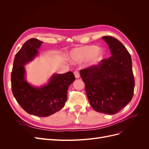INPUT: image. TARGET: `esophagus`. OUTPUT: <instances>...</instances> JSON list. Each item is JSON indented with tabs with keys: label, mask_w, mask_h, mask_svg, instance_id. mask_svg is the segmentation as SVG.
I'll return each mask as SVG.
<instances>
[{
	"label": "esophagus",
	"mask_w": 149,
	"mask_h": 149,
	"mask_svg": "<svg viewBox=\"0 0 149 149\" xmlns=\"http://www.w3.org/2000/svg\"><path fill=\"white\" fill-rule=\"evenodd\" d=\"M74 76L76 78H79V73L78 71H75L74 72Z\"/></svg>",
	"instance_id": "esophagus-1"
}]
</instances>
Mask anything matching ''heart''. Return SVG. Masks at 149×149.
<instances>
[{"label": "heart", "mask_w": 149, "mask_h": 149, "mask_svg": "<svg viewBox=\"0 0 149 149\" xmlns=\"http://www.w3.org/2000/svg\"><path fill=\"white\" fill-rule=\"evenodd\" d=\"M104 54V52L102 48H98L94 45H89L73 49L70 52V57L74 63L83 62L89 58L94 63L101 59Z\"/></svg>", "instance_id": "b5f03b06"}]
</instances>
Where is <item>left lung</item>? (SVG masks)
<instances>
[{"label": "left lung", "instance_id": "8db88e82", "mask_svg": "<svg viewBox=\"0 0 149 149\" xmlns=\"http://www.w3.org/2000/svg\"><path fill=\"white\" fill-rule=\"evenodd\" d=\"M109 46L111 56L97 65L80 70L89 104L94 111L115 114L131 101L135 81L131 56L119 40L102 37Z\"/></svg>", "mask_w": 149, "mask_h": 149}]
</instances>
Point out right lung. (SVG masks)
<instances>
[{
    "label": "right lung",
    "mask_w": 149,
    "mask_h": 149,
    "mask_svg": "<svg viewBox=\"0 0 149 149\" xmlns=\"http://www.w3.org/2000/svg\"><path fill=\"white\" fill-rule=\"evenodd\" d=\"M43 43L31 38L17 52L11 73V86L13 96L22 109L31 115L47 117L65 106L68 89L75 77L70 71L53 74L48 83L42 86H33L27 82L24 66L38 55V49Z\"/></svg>",
    "instance_id": "1"
}]
</instances>
